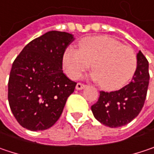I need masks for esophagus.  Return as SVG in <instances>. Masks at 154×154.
Here are the masks:
<instances>
[{"label": "esophagus", "instance_id": "34e87169", "mask_svg": "<svg viewBox=\"0 0 154 154\" xmlns=\"http://www.w3.org/2000/svg\"><path fill=\"white\" fill-rule=\"evenodd\" d=\"M85 88H86V85L82 84V83H77V85H76V89L77 90H82Z\"/></svg>", "mask_w": 154, "mask_h": 154}]
</instances>
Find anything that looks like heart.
Returning a JSON list of instances; mask_svg holds the SVG:
<instances>
[{
	"label": "heart",
	"instance_id": "obj_1",
	"mask_svg": "<svg viewBox=\"0 0 154 154\" xmlns=\"http://www.w3.org/2000/svg\"><path fill=\"white\" fill-rule=\"evenodd\" d=\"M92 64V78L106 89H116L131 79L137 66L132 48L108 36L82 39L80 50L70 46L63 56V68L72 79H78Z\"/></svg>",
	"mask_w": 154,
	"mask_h": 154
}]
</instances>
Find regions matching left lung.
Listing matches in <instances>:
<instances>
[{
  "label": "left lung",
  "instance_id": "1",
  "mask_svg": "<svg viewBox=\"0 0 154 154\" xmlns=\"http://www.w3.org/2000/svg\"><path fill=\"white\" fill-rule=\"evenodd\" d=\"M149 64L139 51L137 69L131 82L113 92L101 91L91 110L97 121L110 128L123 126L132 121L141 111L146 97L149 84Z\"/></svg>",
  "mask_w": 154,
  "mask_h": 154
}]
</instances>
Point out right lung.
<instances>
[{
	"label": "right lung",
	"mask_w": 154,
	"mask_h": 154,
	"mask_svg": "<svg viewBox=\"0 0 154 154\" xmlns=\"http://www.w3.org/2000/svg\"><path fill=\"white\" fill-rule=\"evenodd\" d=\"M74 40L67 32L51 30L29 42L15 60L8 99L17 122L29 131H44L60 118L77 83L62 70L64 52Z\"/></svg>",
	"instance_id": "obj_1"
}]
</instances>
